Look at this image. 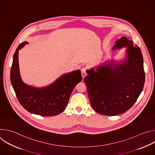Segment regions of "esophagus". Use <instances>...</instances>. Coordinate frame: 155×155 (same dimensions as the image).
Here are the masks:
<instances>
[{"instance_id": "34e87169", "label": "esophagus", "mask_w": 155, "mask_h": 155, "mask_svg": "<svg viewBox=\"0 0 155 155\" xmlns=\"http://www.w3.org/2000/svg\"><path fill=\"white\" fill-rule=\"evenodd\" d=\"M81 76H82V78H84L86 76V75H87L86 72V69L83 68V69L81 70Z\"/></svg>"}]
</instances>
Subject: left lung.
I'll use <instances>...</instances> for the list:
<instances>
[{"label":"left lung","mask_w":155,"mask_h":155,"mask_svg":"<svg viewBox=\"0 0 155 155\" xmlns=\"http://www.w3.org/2000/svg\"><path fill=\"white\" fill-rule=\"evenodd\" d=\"M127 47V59L109 62L86 71L84 81L91 106L97 113L115 116L126 112L136 102L145 83L143 59L140 48L122 37L114 50Z\"/></svg>","instance_id":"left-lung-1"}]
</instances>
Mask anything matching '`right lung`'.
<instances>
[{"label":"right lung","mask_w":155,"mask_h":155,"mask_svg":"<svg viewBox=\"0 0 155 155\" xmlns=\"http://www.w3.org/2000/svg\"><path fill=\"white\" fill-rule=\"evenodd\" d=\"M27 41L21 43L13 56L10 80L17 99L27 111L42 117L55 116L67 106L75 86L81 81L80 70L66 74L48 87L37 88L25 84L20 77L18 52Z\"/></svg>","instance_id":"obj_1"}]
</instances>
